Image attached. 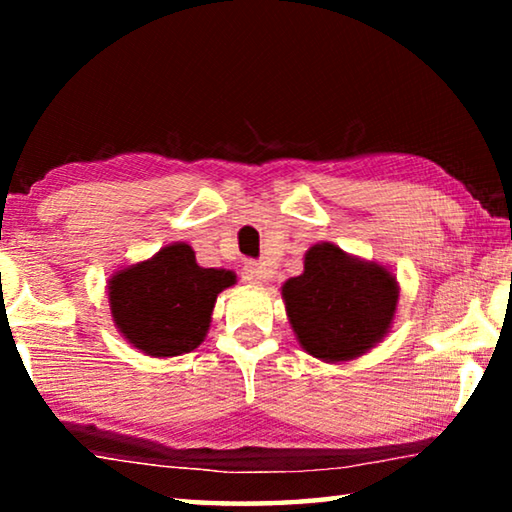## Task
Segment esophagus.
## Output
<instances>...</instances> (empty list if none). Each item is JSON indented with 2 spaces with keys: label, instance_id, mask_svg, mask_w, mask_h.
<instances>
[{
  "label": "esophagus",
  "instance_id": "1",
  "mask_svg": "<svg viewBox=\"0 0 512 512\" xmlns=\"http://www.w3.org/2000/svg\"><path fill=\"white\" fill-rule=\"evenodd\" d=\"M241 280L246 284H253V287H259V284H264L268 280L266 266L257 262H248L244 268H241Z\"/></svg>",
  "mask_w": 512,
  "mask_h": 512
}]
</instances>
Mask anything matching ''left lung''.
<instances>
[{
    "label": "left lung",
    "instance_id": "left-lung-1",
    "mask_svg": "<svg viewBox=\"0 0 512 512\" xmlns=\"http://www.w3.org/2000/svg\"><path fill=\"white\" fill-rule=\"evenodd\" d=\"M282 300L302 350L325 363L359 359L391 329L400 284L391 268L320 241L305 271L282 284Z\"/></svg>",
    "mask_w": 512,
    "mask_h": 512
}]
</instances>
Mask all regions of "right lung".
Wrapping results in <instances>:
<instances>
[{"label":"right lung","mask_w":512,"mask_h":512,"mask_svg":"<svg viewBox=\"0 0 512 512\" xmlns=\"http://www.w3.org/2000/svg\"><path fill=\"white\" fill-rule=\"evenodd\" d=\"M235 282L232 271L198 266L192 246L176 241L110 275L112 323L146 357H180L203 343L216 296Z\"/></svg>","instance_id":"1"}]
</instances>
